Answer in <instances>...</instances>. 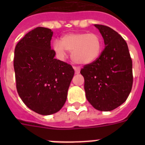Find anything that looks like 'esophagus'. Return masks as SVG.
<instances>
[{"label": "esophagus", "mask_w": 145, "mask_h": 145, "mask_svg": "<svg viewBox=\"0 0 145 145\" xmlns=\"http://www.w3.org/2000/svg\"><path fill=\"white\" fill-rule=\"evenodd\" d=\"M74 70H75V74H79L80 73V68L79 67H74Z\"/></svg>", "instance_id": "34e87169"}]
</instances>
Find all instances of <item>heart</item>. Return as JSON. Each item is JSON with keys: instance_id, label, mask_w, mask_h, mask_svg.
<instances>
[{"instance_id": "1", "label": "heart", "mask_w": 145, "mask_h": 145, "mask_svg": "<svg viewBox=\"0 0 145 145\" xmlns=\"http://www.w3.org/2000/svg\"><path fill=\"white\" fill-rule=\"evenodd\" d=\"M100 37L95 33H79L67 34L54 41L53 48L59 58L66 57V50L72 52L71 57L75 63L88 65L97 59L102 52Z\"/></svg>"}]
</instances>
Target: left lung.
Segmentation results:
<instances>
[{"instance_id": "8db88e82", "label": "left lung", "mask_w": 145, "mask_h": 145, "mask_svg": "<svg viewBox=\"0 0 145 145\" xmlns=\"http://www.w3.org/2000/svg\"><path fill=\"white\" fill-rule=\"evenodd\" d=\"M105 49L96 61L80 70L87 100L96 110L111 111L125 102L133 84L132 60L125 40L112 28L94 25Z\"/></svg>"}]
</instances>
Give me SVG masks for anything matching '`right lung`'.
I'll list each match as a JSON object with an SVG mask.
<instances>
[{
    "label": "right lung",
    "instance_id": "add662e5",
    "mask_svg": "<svg viewBox=\"0 0 145 145\" xmlns=\"http://www.w3.org/2000/svg\"><path fill=\"white\" fill-rule=\"evenodd\" d=\"M52 35L51 29L35 28L18 42L14 51L18 93L27 107L43 116L63 107L75 73L71 65L54 58Z\"/></svg>",
    "mask_w": 145,
    "mask_h": 145
}]
</instances>
